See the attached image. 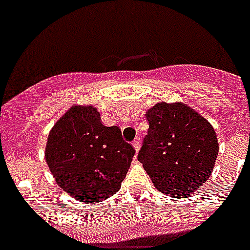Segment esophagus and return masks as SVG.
Segmentation results:
<instances>
[{
    "instance_id": "esophagus-1",
    "label": "esophagus",
    "mask_w": 250,
    "mask_h": 250,
    "mask_svg": "<svg viewBox=\"0 0 250 250\" xmlns=\"http://www.w3.org/2000/svg\"><path fill=\"white\" fill-rule=\"evenodd\" d=\"M132 146H134V149H135V151L138 152L139 149H140V139L136 138L135 140L132 141Z\"/></svg>"
}]
</instances>
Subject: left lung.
<instances>
[{"label": "left lung", "mask_w": 250, "mask_h": 250, "mask_svg": "<svg viewBox=\"0 0 250 250\" xmlns=\"http://www.w3.org/2000/svg\"><path fill=\"white\" fill-rule=\"evenodd\" d=\"M146 119L138 160L159 191L175 198L194 194L210 176L219 151L210 123L182 103H158Z\"/></svg>", "instance_id": "obj_1"}]
</instances>
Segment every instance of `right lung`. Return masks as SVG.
Listing matches in <instances>:
<instances>
[{
    "label": "right lung",
    "mask_w": 250,
    "mask_h": 250,
    "mask_svg": "<svg viewBox=\"0 0 250 250\" xmlns=\"http://www.w3.org/2000/svg\"><path fill=\"white\" fill-rule=\"evenodd\" d=\"M135 150L118 126H105L94 106H72L48 134L45 158L59 187L86 203L120 189Z\"/></svg>",
    "instance_id": "1"
}]
</instances>
